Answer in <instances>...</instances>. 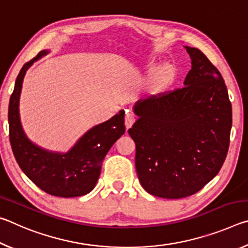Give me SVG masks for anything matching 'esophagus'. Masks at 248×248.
<instances>
[{
    "label": "esophagus",
    "instance_id": "1",
    "mask_svg": "<svg viewBox=\"0 0 248 248\" xmlns=\"http://www.w3.org/2000/svg\"><path fill=\"white\" fill-rule=\"evenodd\" d=\"M134 120H136V119H134L133 115L130 114V112H127V114H125V117H124L125 128L129 129L130 127H131V125L133 124V123H134Z\"/></svg>",
    "mask_w": 248,
    "mask_h": 248
}]
</instances>
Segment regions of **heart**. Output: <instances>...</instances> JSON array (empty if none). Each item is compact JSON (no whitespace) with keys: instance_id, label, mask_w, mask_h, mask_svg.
<instances>
[{"instance_id":"heart-1","label":"heart","mask_w":248,"mask_h":248,"mask_svg":"<svg viewBox=\"0 0 248 248\" xmlns=\"http://www.w3.org/2000/svg\"><path fill=\"white\" fill-rule=\"evenodd\" d=\"M150 69L154 68V64L151 63L149 65ZM176 75H177V71L176 68L171 64H166L162 68H159L156 72H155L150 81V91L153 92L154 94H159L166 91L169 87L174 83Z\"/></svg>"}]
</instances>
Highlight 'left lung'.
<instances>
[{
  "label": "left lung",
  "instance_id": "obj_1",
  "mask_svg": "<svg viewBox=\"0 0 248 248\" xmlns=\"http://www.w3.org/2000/svg\"><path fill=\"white\" fill-rule=\"evenodd\" d=\"M191 70L185 86L139 100L128 130L136 143V169L149 194L179 199L198 192L219 173L232 128L224 79L197 48L186 47Z\"/></svg>",
  "mask_w": 248,
  "mask_h": 248
}]
</instances>
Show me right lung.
Returning a JSON list of instances; mask_svg holds the SVG:
<instances>
[{
    "label": "right lung",
    "mask_w": 248,
    "mask_h": 248,
    "mask_svg": "<svg viewBox=\"0 0 248 248\" xmlns=\"http://www.w3.org/2000/svg\"><path fill=\"white\" fill-rule=\"evenodd\" d=\"M47 50L23 65L8 105L10 142L16 162L25 175L49 195L71 198L89 194L100 175L102 163L112 144L125 131L124 110L95 125L66 153L49 152L28 139L19 120V96L25 73Z\"/></svg>",
    "instance_id": "1"
}]
</instances>
